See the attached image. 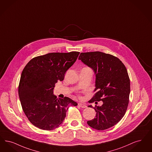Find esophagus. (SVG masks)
Segmentation results:
<instances>
[{"mask_svg": "<svg viewBox=\"0 0 152 152\" xmlns=\"http://www.w3.org/2000/svg\"><path fill=\"white\" fill-rule=\"evenodd\" d=\"M78 106H79V107H80L81 108H83V109L86 107V106L84 104H83V103H78Z\"/></svg>", "mask_w": 152, "mask_h": 152, "instance_id": "34e87169", "label": "esophagus"}]
</instances>
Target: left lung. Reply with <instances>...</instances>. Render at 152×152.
I'll return each instance as SVG.
<instances>
[{"label": "left lung", "mask_w": 152, "mask_h": 152, "mask_svg": "<svg viewBox=\"0 0 152 152\" xmlns=\"http://www.w3.org/2000/svg\"><path fill=\"white\" fill-rule=\"evenodd\" d=\"M79 59L96 74L94 91L97 92L90 103L103 102L101 106L94 107L96 118L87 123L99 131L112 127L121 120L127 109L130 93L127 70L119 58L100 51L81 53Z\"/></svg>", "instance_id": "1"}]
</instances>
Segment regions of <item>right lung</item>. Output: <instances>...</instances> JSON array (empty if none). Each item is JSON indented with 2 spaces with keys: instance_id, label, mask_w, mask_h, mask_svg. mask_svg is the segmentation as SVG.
<instances>
[{
  "instance_id": "right-lung-1",
  "label": "right lung",
  "mask_w": 152,
  "mask_h": 152,
  "mask_svg": "<svg viewBox=\"0 0 152 152\" xmlns=\"http://www.w3.org/2000/svg\"><path fill=\"white\" fill-rule=\"evenodd\" d=\"M80 53H51L31 59L24 67L18 85V96L25 115L39 129L51 131L64 120L69 106L77 103L69 98H57L55 84L76 61Z\"/></svg>"
}]
</instances>
